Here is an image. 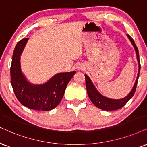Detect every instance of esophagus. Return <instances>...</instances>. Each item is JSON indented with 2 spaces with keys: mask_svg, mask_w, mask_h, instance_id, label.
<instances>
[{
  "mask_svg": "<svg viewBox=\"0 0 147 147\" xmlns=\"http://www.w3.org/2000/svg\"><path fill=\"white\" fill-rule=\"evenodd\" d=\"M77 68H78V69H79V70H82L83 67L82 66H81V65H79V66H77Z\"/></svg>",
  "mask_w": 147,
  "mask_h": 147,
  "instance_id": "34e87169",
  "label": "esophagus"
}]
</instances>
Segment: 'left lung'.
I'll list each match as a JSON object with an SVG mask.
<instances>
[{"instance_id":"left-lung-1","label":"left lung","mask_w":147,"mask_h":147,"mask_svg":"<svg viewBox=\"0 0 147 147\" xmlns=\"http://www.w3.org/2000/svg\"><path fill=\"white\" fill-rule=\"evenodd\" d=\"M127 36L128 38H129V39L130 40L131 43H132L133 46L135 48L136 53L137 60H138V62L139 68H138V76H137V79L136 80L134 85L131 92L129 93V94H128L125 98H123V99H119V100H113V99H109V98L104 97L103 96H102L101 94L98 92L97 90L96 89V87H94V85H93L92 81H91V79L89 78L88 76L87 75H85V83H86L87 94H88L91 101L92 102V103L94 104L96 107H97L100 109H102V110L115 111V110H118V109H121V108L123 107V106L125 105L131 98H132V96H134V93L136 92L137 83H138L139 74H140V59H139V53H138V47H137L136 45L133 38H131L129 34H127Z\"/></svg>"}]
</instances>
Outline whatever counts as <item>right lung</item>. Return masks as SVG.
<instances>
[{"mask_svg": "<svg viewBox=\"0 0 147 147\" xmlns=\"http://www.w3.org/2000/svg\"><path fill=\"white\" fill-rule=\"evenodd\" d=\"M28 39L20 40L14 49L10 68L13 90L22 105L33 110L50 111L60 102L68 82L76 72L57 74L43 85L30 84L22 73L20 68V55Z\"/></svg>", "mask_w": 147, "mask_h": 147, "instance_id": "1", "label": "right lung"}]
</instances>
